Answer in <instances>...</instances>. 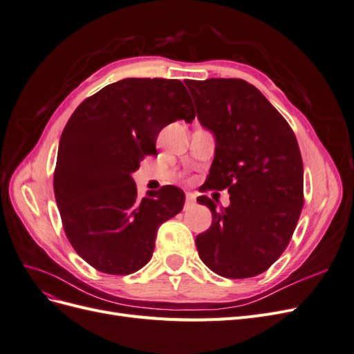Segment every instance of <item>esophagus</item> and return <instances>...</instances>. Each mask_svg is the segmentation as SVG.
Here are the masks:
<instances>
[{"instance_id": "34e87169", "label": "esophagus", "mask_w": 354, "mask_h": 354, "mask_svg": "<svg viewBox=\"0 0 354 354\" xmlns=\"http://www.w3.org/2000/svg\"><path fill=\"white\" fill-rule=\"evenodd\" d=\"M196 201V196L194 194H186V203L189 205V203H194Z\"/></svg>"}]
</instances>
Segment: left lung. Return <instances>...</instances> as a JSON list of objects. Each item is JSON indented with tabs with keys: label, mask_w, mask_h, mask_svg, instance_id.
Returning <instances> with one entry per match:
<instances>
[{
	"label": "left lung",
	"mask_w": 354,
	"mask_h": 354,
	"mask_svg": "<svg viewBox=\"0 0 354 354\" xmlns=\"http://www.w3.org/2000/svg\"><path fill=\"white\" fill-rule=\"evenodd\" d=\"M199 122L216 137L203 190L227 189L230 205L199 196L211 227L196 236L201 260L230 279L266 272L292 238L304 205L297 138L259 88L238 78L185 81Z\"/></svg>",
	"instance_id": "obj_1"
}]
</instances>
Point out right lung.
Instances as JSON below:
<instances>
[{
  "mask_svg": "<svg viewBox=\"0 0 354 354\" xmlns=\"http://www.w3.org/2000/svg\"><path fill=\"white\" fill-rule=\"evenodd\" d=\"M177 120L192 122L195 109L178 80L127 78L85 99L62 133L55 196L66 236L95 270L130 274L152 259L160 224L183 209L176 186L137 198L131 174L156 137Z\"/></svg>",
  "mask_w": 354,
  "mask_h": 354,
  "instance_id": "1",
  "label": "right lung"
}]
</instances>
